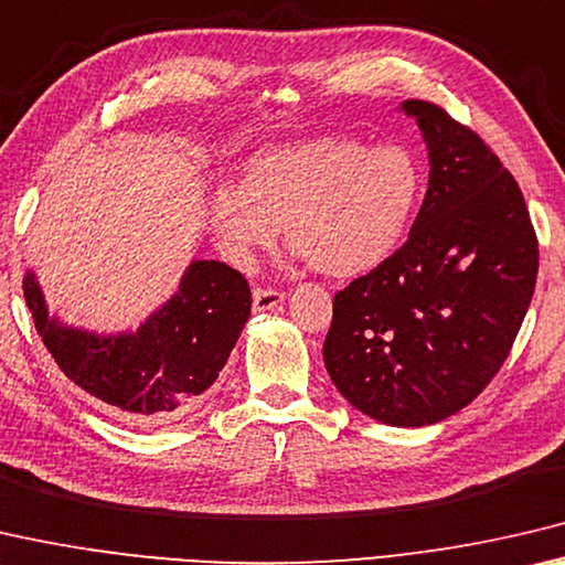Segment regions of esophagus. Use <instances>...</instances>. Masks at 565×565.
Returning a JSON list of instances; mask_svg holds the SVG:
<instances>
[{"instance_id":"34e87169","label":"esophagus","mask_w":565,"mask_h":565,"mask_svg":"<svg viewBox=\"0 0 565 565\" xmlns=\"http://www.w3.org/2000/svg\"><path fill=\"white\" fill-rule=\"evenodd\" d=\"M285 302V292L280 290H273V288H257L253 292V310L255 312H265V310H273L277 305Z\"/></svg>"}]
</instances>
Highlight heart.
<instances>
[{
	"label": "heart",
	"instance_id": "heart-1",
	"mask_svg": "<svg viewBox=\"0 0 565 565\" xmlns=\"http://www.w3.org/2000/svg\"><path fill=\"white\" fill-rule=\"evenodd\" d=\"M420 195L423 168L405 145L318 137L249 157L243 184L215 192L210 222L235 253L270 247L285 227L318 273L358 277L401 247Z\"/></svg>",
	"mask_w": 565,
	"mask_h": 565
}]
</instances>
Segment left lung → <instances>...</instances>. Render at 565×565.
<instances>
[{"label": "left lung", "mask_w": 565, "mask_h": 565, "mask_svg": "<svg viewBox=\"0 0 565 565\" xmlns=\"http://www.w3.org/2000/svg\"><path fill=\"white\" fill-rule=\"evenodd\" d=\"M428 145V192L401 249L332 300L330 381L360 413L420 428L466 408L513 348L539 239L513 174L446 109L405 99Z\"/></svg>", "instance_id": "8db88e82"}]
</instances>
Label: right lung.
Wrapping results in <instances>:
<instances>
[{
    "instance_id": "add662e5",
    "label": "right lung",
    "mask_w": 565,
    "mask_h": 565,
    "mask_svg": "<svg viewBox=\"0 0 565 565\" xmlns=\"http://www.w3.org/2000/svg\"><path fill=\"white\" fill-rule=\"evenodd\" d=\"M34 328L70 381L129 425H162L188 413L217 381L249 318L253 295L225 263L195 260L180 288L140 328L117 335L50 316L32 270L22 280Z\"/></svg>"
}]
</instances>
